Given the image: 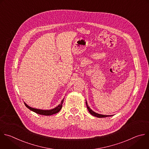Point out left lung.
<instances>
[{
  "label": "left lung",
  "instance_id": "1",
  "mask_svg": "<svg viewBox=\"0 0 149 149\" xmlns=\"http://www.w3.org/2000/svg\"><path fill=\"white\" fill-rule=\"evenodd\" d=\"M86 107H87V109L89 111V112L93 116H96L97 118H106V117H108V116H112L113 115H101V114H99V113H97L95 112H93L92 110L91 109V108L88 107V105L87 104V102L86 101Z\"/></svg>",
  "mask_w": 149,
  "mask_h": 149
}]
</instances>
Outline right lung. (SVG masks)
<instances>
[{"label": "right lung", "instance_id": "right-lung-1", "mask_svg": "<svg viewBox=\"0 0 149 149\" xmlns=\"http://www.w3.org/2000/svg\"><path fill=\"white\" fill-rule=\"evenodd\" d=\"M64 99L61 101V103L57 107H56L54 109H50V110H42V109L33 108L29 107V105H27L25 102H24V103L25 106L28 109H29L30 110L34 112L35 113H38L39 115H45V116H49V115H52L53 114H56V113H57L60 112V111L62 107H63V102H64Z\"/></svg>", "mask_w": 149, "mask_h": 149}]
</instances>
